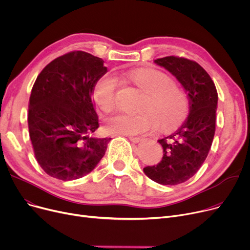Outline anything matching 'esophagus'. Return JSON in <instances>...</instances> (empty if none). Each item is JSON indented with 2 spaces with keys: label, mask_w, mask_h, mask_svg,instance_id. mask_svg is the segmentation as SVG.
<instances>
[{
  "label": "esophagus",
  "mask_w": 250,
  "mask_h": 250,
  "mask_svg": "<svg viewBox=\"0 0 250 250\" xmlns=\"http://www.w3.org/2000/svg\"><path fill=\"white\" fill-rule=\"evenodd\" d=\"M124 136H126V135H124ZM130 141L132 142H135V143H139L141 140H142V138H140V137H135V136H126Z\"/></svg>",
  "instance_id": "obj_1"
}]
</instances>
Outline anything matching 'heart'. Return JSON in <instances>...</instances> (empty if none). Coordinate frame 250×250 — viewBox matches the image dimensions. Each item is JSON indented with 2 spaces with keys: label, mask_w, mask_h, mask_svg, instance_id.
Instances as JSON below:
<instances>
[{
  "label": "heart",
  "mask_w": 250,
  "mask_h": 250,
  "mask_svg": "<svg viewBox=\"0 0 250 250\" xmlns=\"http://www.w3.org/2000/svg\"><path fill=\"white\" fill-rule=\"evenodd\" d=\"M125 75L146 95L139 112H121L108 118L104 125L108 134L133 136L155 127L157 122L160 126L170 128L183 120L188 110L187 100L168 75L151 68L134 69ZM115 88L116 80L110 74L101 76L96 81L92 98L100 110L108 112L114 107Z\"/></svg>",
  "instance_id": "1"
}]
</instances>
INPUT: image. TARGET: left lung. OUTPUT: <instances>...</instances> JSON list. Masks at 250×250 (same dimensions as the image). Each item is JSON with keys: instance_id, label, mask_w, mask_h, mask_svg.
<instances>
[{"instance_id": "left-lung-1", "label": "left lung", "mask_w": 250, "mask_h": 250, "mask_svg": "<svg viewBox=\"0 0 250 250\" xmlns=\"http://www.w3.org/2000/svg\"><path fill=\"white\" fill-rule=\"evenodd\" d=\"M154 62L171 73L185 88L189 112L176 132L158 141L163 148L162 160L145 167L144 172L159 185L176 186L198 172L211 149L218 93L211 77L194 61L170 56Z\"/></svg>"}]
</instances>
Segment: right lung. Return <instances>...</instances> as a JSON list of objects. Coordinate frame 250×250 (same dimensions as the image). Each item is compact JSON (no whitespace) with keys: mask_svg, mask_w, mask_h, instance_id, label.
<instances>
[{"mask_svg":"<svg viewBox=\"0 0 250 250\" xmlns=\"http://www.w3.org/2000/svg\"><path fill=\"white\" fill-rule=\"evenodd\" d=\"M104 61L76 50L50 62L36 78L28 105L35 158L51 177L81 178L93 170L111 138L93 136L99 127L92 90L107 72Z\"/></svg>","mask_w":250,"mask_h":250,"instance_id":"add662e5","label":"right lung"}]
</instances>
